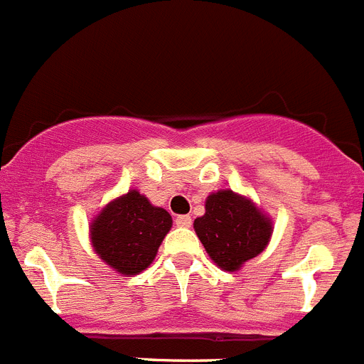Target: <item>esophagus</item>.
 Instances as JSON below:
<instances>
[{
    "mask_svg": "<svg viewBox=\"0 0 364 364\" xmlns=\"http://www.w3.org/2000/svg\"><path fill=\"white\" fill-rule=\"evenodd\" d=\"M175 224L178 228H189L191 226V217L189 215H180V217L175 218Z\"/></svg>",
    "mask_w": 364,
    "mask_h": 364,
    "instance_id": "obj_1",
    "label": "esophagus"
}]
</instances>
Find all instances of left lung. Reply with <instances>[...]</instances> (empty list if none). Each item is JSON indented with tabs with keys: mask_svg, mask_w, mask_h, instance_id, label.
Listing matches in <instances>:
<instances>
[{
	"mask_svg": "<svg viewBox=\"0 0 364 364\" xmlns=\"http://www.w3.org/2000/svg\"><path fill=\"white\" fill-rule=\"evenodd\" d=\"M205 252L224 272H239L266 250L273 220L252 198L218 189L205 198V213L193 222Z\"/></svg>",
	"mask_w": 364,
	"mask_h": 364,
	"instance_id": "1",
	"label": "left lung"
}]
</instances>
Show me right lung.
Listing matches in <instances>:
<instances>
[{"label":"right lung","mask_w":364,"mask_h":364,"mask_svg":"<svg viewBox=\"0 0 364 364\" xmlns=\"http://www.w3.org/2000/svg\"><path fill=\"white\" fill-rule=\"evenodd\" d=\"M173 226L171 215L153 205L138 189L112 198L89 224L92 250L124 277L149 268Z\"/></svg>","instance_id":"obj_1"}]
</instances>
